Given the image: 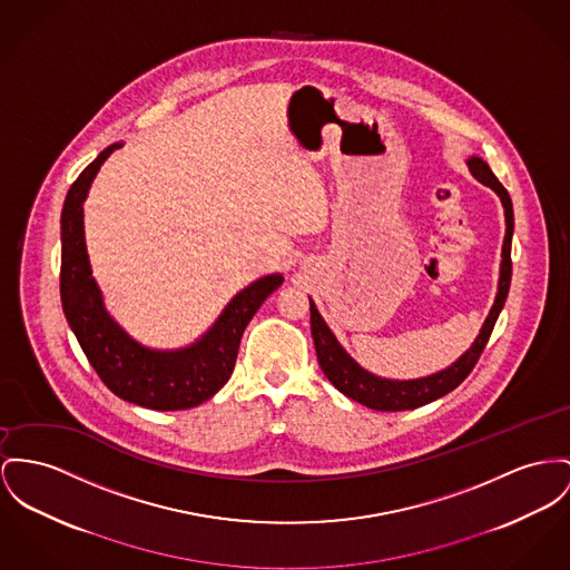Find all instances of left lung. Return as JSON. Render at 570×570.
<instances>
[{
    "mask_svg": "<svg viewBox=\"0 0 570 570\" xmlns=\"http://www.w3.org/2000/svg\"><path fill=\"white\" fill-rule=\"evenodd\" d=\"M466 166L480 184L489 186L501 198L503 214H505V237H503V246H501L499 285H497V296H494L491 313L484 320V326H482L480 335L475 337V342L471 343V347L450 367H445L436 374L423 376V379H380L376 374L363 370L343 350L342 343L337 342V337L333 335V331L328 328V324L320 315L315 303L308 298L311 335H313L315 352H317V363H320L324 376L331 380L335 384V389L342 391L343 395H347L350 400H354V402H358L367 409H374V411H413V409L430 404V402L448 395L450 391H454L455 386L466 379L471 374V370L475 367L482 350L487 347L489 337L493 333L494 322H497V317H499V313L505 304L508 289H510V278H512V259H510L512 233H514L512 200H510L508 190L499 184V179L494 177L493 170L489 168V164L482 157L471 155L466 159Z\"/></svg>",
    "mask_w": 570,
    "mask_h": 570,
    "instance_id": "obj_1",
    "label": "left lung"
}]
</instances>
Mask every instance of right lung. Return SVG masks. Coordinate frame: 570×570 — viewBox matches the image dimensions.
Masks as SVG:
<instances>
[{
	"label": "right lung",
	"instance_id": "right-lung-1",
	"mask_svg": "<svg viewBox=\"0 0 570 570\" xmlns=\"http://www.w3.org/2000/svg\"><path fill=\"white\" fill-rule=\"evenodd\" d=\"M120 147L122 142H116L99 153L65 198L60 218L62 311L86 358L115 395L151 411H186L207 402L227 384L244 328L267 296L283 285V274L262 276L235 294L212 328L186 347L153 350L129 337L106 308L83 237V200L90 184Z\"/></svg>",
	"mask_w": 570,
	"mask_h": 570
}]
</instances>
